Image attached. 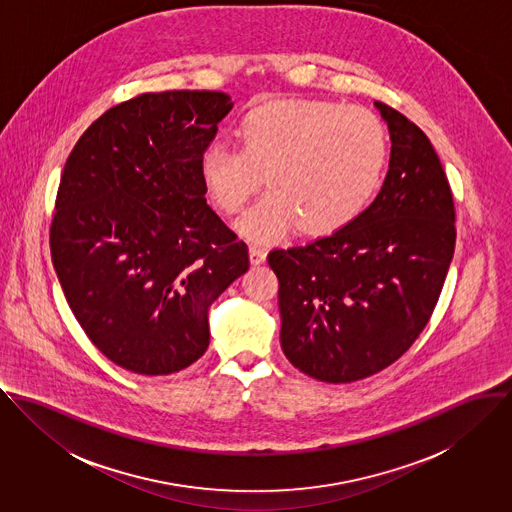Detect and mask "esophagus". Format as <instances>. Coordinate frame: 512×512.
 Masks as SVG:
<instances>
[{"label": "esophagus", "instance_id": "obj_1", "mask_svg": "<svg viewBox=\"0 0 512 512\" xmlns=\"http://www.w3.org/2000/svg\"><path fill=\"white\" fill-rule=\"evenodd\" d=\"M249 259H251V265H261L267 259V251L259 245H249Z\"/></svg>", "mask_w": 512, "mask_h": 512}]
</instances>
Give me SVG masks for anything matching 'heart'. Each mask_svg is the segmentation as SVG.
<instances>
[{
  "instance_id": "obj_1",
  "label": "heart",
  "mask_w": 512,
  "mask_h": 512,
  "mask_svg": "<svg viewBox=\"0 0 512 512\" xmlns=\"http://www.w3.org/2000/svg\"><path fill=\"white\" fill-rule=\"evenodd\" d=\"M239 145L210 143L200 157L206 192L235 214L263 186L269 192L239 220L253 241L298 226L328 235L353 222L377 194L389 163V135L367 110L338 102H271L241 117Z\"/></svg>"
}]
</instances>
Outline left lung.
I'll use <instances>...</instances> for the list:
<instances>
[{
	"label": "left lung",
	"instance_id": "1",
	"mask_svg": "<svg viewBox=\"0 0 512 512\" xmlns=\"http://www.w3.org/2000/svg\"><path fill=\"white\" fill-rule=\"evenodd\" d=\"M375 108L393 145L373 204L332 235L267 257L284 355L324 383L395 363L426 328L454 257V198L430 139L391 106Z\"/></svg>",
	"mask_w": 512,
	"mask_h": 512
}]
</instances>
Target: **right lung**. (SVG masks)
I'll return each instance as SVG.
<instances>
[{"label":"right lung","mask_w":512,"mask_h":512,"mask_svg":"<svg viewBox=\"0 0 512 512\" xmlns=\"http://www.w3.org/2000/svg\"><path fill=\"white\" fill-rule=\"evenodd\" d=\"M231 108L224 92L141 94L98 117L66 159L51 226L58 283L86 336L127 371L198 361L208 308L249 269L200 176Z\"/></svg>","instance_id":"right-lung-1"}]
</instances>
